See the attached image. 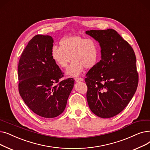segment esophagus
Listing matches in <instances>:
<instances>
[{"label": "esophagus", "mask_w": 150, "mask_h": 150, "mask_svg": "<svg viewBox=\"0 0 150 150\" xmlns=\"http://www.w3.org/2000/svg\"><path fill=\"white\" fill-rule=\"evenodd\" d=\"M74 79L76 81V82H82V81H83V79H82V78H81V77H76Z\"/></svg>", "instance_id": "esophagus-1"}]
</instances>
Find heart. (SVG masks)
Returning <instances> with one entry per match:
<instances>
[{
  "label": "heart",
  "instance_id": "b5f03b06",
  "mask_svg": "<svg viewBox=\"0 0 150 150\" xmlns=\"http://www.w3.org/2000/svg\"><path fill=\"white\" fill-rule=\"evenodd\" d=\"M99 55L98 41L79 35L64 38L60 42V46H54L51 49L52 59L60 68H66L70 59L72 60L66 71L67 74L71 76H79L84 68L90 69L94 67L98 61Z\"/></svg>",
  "mask_w": 150,
  "mask_h": 150
}]
</instances>
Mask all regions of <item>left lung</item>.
<instances>
[{"label": "left lung", "mask_w": 150, "mask_h": 150, "mask_svg": "<svg viewBox=\"0 0 150 150\" xmlns=\"http://www.w3.org/2000/svg\"><path fill=\"white\" fill-rule=\"evenodd\" d=\"M101 47V59L86 74L87 99L91 112L109 118L122 112L137 90L139 76L134 50L115 30L85 32Z\"/></svg>", "instance_id": "left-lung-1"}]
</instances>
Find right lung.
Returning a JSON list of instances; mask_svg holds the SVG:
<instances>
[{"label":"right lung","instance_id":"obj_1","mask_svg":"<svg viewBox=\"0 0 150 150\" xmlns=\"http://www.w3.org/2000/svg\"><path fill=\"white\" fill-rule=\"evenodd\" d=\"M54 40L49 35L32 38L18 64L19 92L32 111L46 118L60 115L73 88V78L60 81L63 74L51 57Z\"/></svg>","mask_w":150,"mask_h":150}]
</instances>
